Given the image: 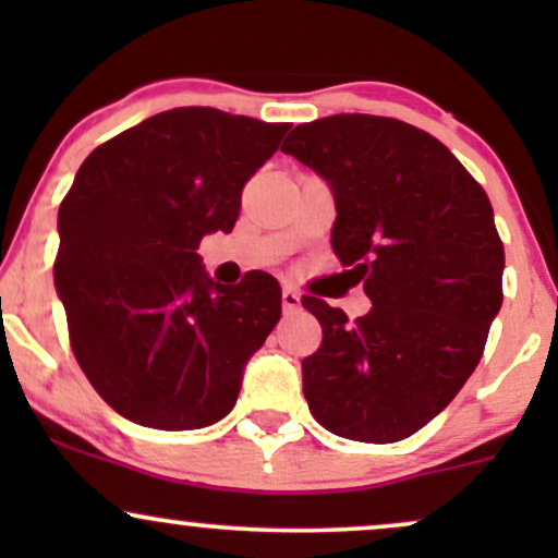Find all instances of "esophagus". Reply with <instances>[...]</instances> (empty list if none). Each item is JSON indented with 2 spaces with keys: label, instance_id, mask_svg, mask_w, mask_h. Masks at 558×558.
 <instances>
[{
  "label": "esophagus",
  "instance_id": "obj_1",
  "mask_svg": "<svg viewBox=\"0 0 558 558\" xmlns=\"http://www.w3.org/2000/svg\"><path fill=\"white\" fill-rule=\"evenodd\" d=\"M301 310V296L293 288H283V312Z\"/></svg>",
  "mask_w": 558,
  "mask_h": 558
}]
</instances>
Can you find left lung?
I'll return each mask as SVG.
<instances>
[{"label":"left lung","instance_id":"1","mask_svg":"<svg viewBox=\"0 0 558 558\" xmlns=\"http://www.w3.org/2000/svg\"><path fill=\"white\" fill-rule=\"evenodd\" d=\"M280 149L328 183L332 252L373 301L349 323L301 299L323 325V345L301 362L310 412L341 438H409L475 373L501 310L488 196L438 138L393 118L332 114L296 125Z\"/></svg>","mask_w":558,"mask_h":558}]
</instances>
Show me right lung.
Returning <instances> with one entry per match:
<instances>
[{
    "instance_id": "right-lung-1",
    "label": "right lung",
    "mask_w": 558,
    "mask_h": 558,
    "mask_svg": "<svg viewBox=\"0 0 558 558\" xmlns=\"http://www.w3.org/2000/svg\"><path fill=\"white\" fill-rule=\"evenodd\" d=\"M288 128L181 107L96 146L75 172L57 215L54 288L75 360L125 420L196 430L235 407L280 319V286L267 272L215 283L196 248L233 230L243 183Z\"/></svg>"
}]
</instances>
